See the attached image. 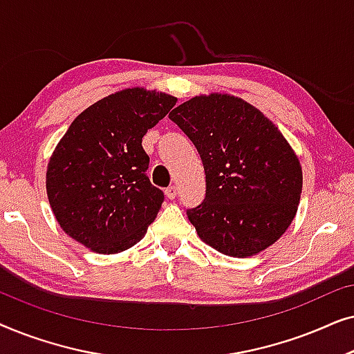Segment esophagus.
Returning a JSON list of instances; mask_svg holds the SVG:
<instances>
[{
    "label": "esophagus",
    "mask_w": 354,
    "mask_h": 354,
    "mask_svg": "<svg viewBox=\"0 0 354 354\" xmlns=\"http://www.w3.org/2000/svg\"><path fill=\"white\" fill-rule=\"evenodd\" d=\"M166 196L169 198V200H174V198L177 196V187L171 185L169 188H166Z\"/></svg>",
    "instance_id": "esophagus-1"
}]
</instances>
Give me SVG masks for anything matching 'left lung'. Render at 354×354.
<instances>
[{"instance_id": "left-lung-1", "label": "left lung", "mask_w": 354, "mask_h": 354, "mask_svg": "<svg viewBox=\"0 0 354 354\" xmlns=\"http://www.w3.org/2000/svg\"><path fill=\"white\" fill-rule=\"evenodd\" d=\"M169 119L192 140L205 167V201L187 211L198 236L234 258L274 245L297 216L303 172L272 120L227 93L195 96Z\"/></svg>"}]
</instances>
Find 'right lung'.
I'll return each instance as SVG.
<instances>
[{
  "mask_svg": "<svg viewBox=\"0 0 354 354\" xmlns=\"http://www.w3.org/2000/svg\"><path fill=\"white\" fill-rule=\"evenodd\" d=\"M177 103L172 95L125 88L80 113L53 151L46 193L57 224L95 253L138 243L164 193L147 176L142 138Z\"/></svg>",
  "mask_w": 354,
  "mask_h": 354,
  "instance_id": "1",
  "label": "right lung"
}]
</instances>
